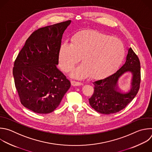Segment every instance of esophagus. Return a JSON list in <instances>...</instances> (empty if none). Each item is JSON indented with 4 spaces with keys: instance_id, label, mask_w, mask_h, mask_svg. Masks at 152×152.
I'll list each match as a JSON object with an SVG mask.
<instances>
[{
    "instance_id": "34e87169",
    "label": "esophagus",
    "mask_w": 152,
    "mask_h": 152,
    "mask_svg": "<svg viewBox=\"0 0 152 152\" xmlns=\"http://www.w3.org/2000/svg\"><path fill=\"white\" fill-rule=\"evenodd\" d=\"M71 83H72V85L73 86H79V85H82V83L81 82H77V81H75V80H72Z\"/></svg>"
}]
</instances>
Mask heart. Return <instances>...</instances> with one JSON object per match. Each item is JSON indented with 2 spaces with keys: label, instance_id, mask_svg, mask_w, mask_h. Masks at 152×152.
<instances>
[{
  "label": "heart",
  "instance_id": "heart-1",
  "mask_svg": "<svg viewBox=\"0 0 152 152\" xmlns=\"http://www.w3.org/2000/svg\"><path fill=\"white\" fill-rule=\"evenodd\" d=\"M125 56L119 40L97 31H83L73 36L71 43L61 44L58 61L62 70L69 72L81 58L83 63L72 71V77L82 79L91 75L93 78H102L115 70Z\"/></svg>",
  "mask_w": 152,
  "mask_h": 152
}]
</instances>
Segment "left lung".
Here are the masks:
<instances>
[{
    "instance_id": "1",
    "label": "left lung",
    "mask_w": 152,
    "mask_h": 152,
    "mask_svg": "<svg viewBox=\"0 0 152 152\" xmlns=\"http://www.w3.org/2000/svg\"><path fill=\"white\" fill-rule=\"evenodd\" d=\"M133 75L132 88L127 92L121 91L117 86L118 78L125 72ZM140 62L131 48L128 49L125 63L113 75L93 82L94 92L89 98L91 106L97 112L109 115L126 107L136 96L141 81Z\"/></svg>"
}]
</instances>
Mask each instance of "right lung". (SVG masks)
Instances as JSON below:
<instances>
[{
	"label": "right lung",
	"mask_w": 152,
	"mask_h": 152,
	"mask_svg": "<svg viewBox=\"0 0 152 152\" xmlns=\"http://www.w3.org/2000/svg\"><path fill=\"white\" fill-rule=\"evenodd\" d=\"M70 23L68 20L34 31L15 60L13 76L20 102L34 113L54 111L71 86L57 67L63 34Z\"/></svg>",
	"instance_id": "obj_1"
}]
</instances>
